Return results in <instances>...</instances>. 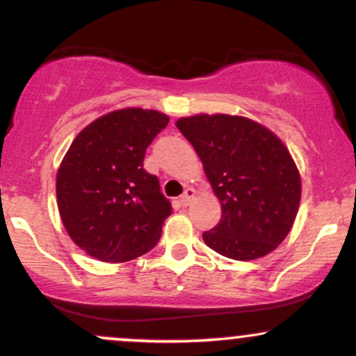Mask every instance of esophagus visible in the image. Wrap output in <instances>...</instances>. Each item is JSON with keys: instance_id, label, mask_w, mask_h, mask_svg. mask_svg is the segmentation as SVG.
I'll return each mask as SVG.
<instances>
[{"instance_id": "1", "label": "esophagus", "mask_w": 356, "mask_h": 356, "mask_svg": "<svg viewBox=\"0 0 356 356\" xmlns=\"http://www.w3.org/2000/svg\"><path fill=\"white\" fill-rule=\"evenodd\" d=\"M194 197H195V191L192 189V187H187L186 191H184V194L181 195V204L182 206H191V202L194 201Z\"/></svg>"}]
</instances>
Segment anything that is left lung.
I'll use <instances>...</instances> for the list:
<instances>
[{"label":"left lung","instance_id":"obj_1","mask_svg":"<svg viewBox=\"0 0 356 356\" xmlns=\"http://www.w3.org/2000/svg\"><path fill=\"white\" fill-rule=\"evenodd\" d=\"M204 165L220 202L219 224L202 234L219 254L251 261L269 254L295 224L300 170L281 138L251 118L199 113L175 122Z\"/></svg>","mask_w":356,"mask_h":356}]
</instances>
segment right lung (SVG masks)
<instances>
[{"instance_id": "obj_1", "label": "right lung", "mask_w": 356, "mask_h": 356, "mask_svg": "<svg viewBox=\"0 0 356 356\" xmlns=\"http://www.w3.org/2000/svg\"><path fill=\"white\" fill-rule=\"evenodd\" d=\"M167 124L169 117L157 110L120 108L72 142L56 172V204L68 236L88 256L124 263L161 239L172 206L144 169V157Z\"/></svg>"}]
</instances>
